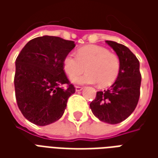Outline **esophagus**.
<instances>
[{
	"label": "esophagus",
	"mask_w": 158,
	"mask_h": 158,
	"mask_svg": "<svg viewBox=\"0 0 158 158\" xmlns=\"http://www.w3.org/2000/svg\"><path fill=\"white\" fill-rule=\"evenodd\" d=\"M83 87L81 86H75V90L76 91H80V90H82Z\"/></svg>",
	"instance_id": "1"
}]
</instances>
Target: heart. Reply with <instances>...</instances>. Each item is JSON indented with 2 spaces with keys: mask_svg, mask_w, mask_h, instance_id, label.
I'll use <instances>...</instances> for the list:
<instances>
[{
  "mask_svg": "<svg viewBox=\"0 0 158 158\" xmlns=\"http://www.w3.org/2000/svg\"><path fill=\"white\" fill-rule=\"evenodd\" d=\"M118 56L99 45H85L77 51V56L69 54L63 59V69L74 84H96L101 87L111 85L120 71ZM82 76H77L84 71ZM76 77H74V76Z\"/></svg>",
  "mask_w": 158,
  "mask_h": 158,
  "instance_id": "heart-1",
  "label": "heart"
}]
</instances>
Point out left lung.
<instances>
[{"mask_svg": "<svg viewBox=\"0 0 158 158\" xmlns=\"http://www.w3.org/2000/svg\"><path fill=\"white\" fill-rule=\"evenodd\" d=\"M106 43L118 56L120 71L110 89L96 92V99L90 102L89 107L99 120L116 124L125 120L135 109L141 75L139 60L128 47L111 40H106Z\"/></svg>", "mask_w": 158, "mask_h": 158, "instance_id": "8db88e82", "label": "left lung"}]
</instances>
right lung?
<instances>
[{
	"label": "right lung",
	"instance_id": "add662e5",
	"mask_svg": "<svg viewBox=\"0 0 158 158\" xmlns=\"http://www.w3.org/2000/svg\"><path fill=\"white\" fill-rule=\"evenodd\" d=\"M74 47L72 40L44 35L29 40L19 54L14 77L16 100L29 122L48 125L63 115L68 99L75 92L63 70V59Z\"/></svg>",
	"mask_w": 158,
	"mask_h": 158
}]
</instances>
